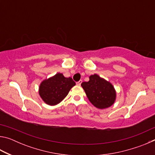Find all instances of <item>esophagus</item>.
<instances>
[{"instance_id":"esophagus-1","label":"esophagus","mask_w":155,"mask_h":155,"mask_svg":"<svg viewBox=\"0 0 155 155\" xmlns=\"http://www.w3.org/2000/svg\"><path fill=\"white\" fill-rule=\"evenodd\" d=\"M82 82H83V81H82V80H80L79 81H78V82H77V85H81V84L82 83Z\"/></svg>"}]
</instances>
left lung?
<instances>
[{"instance_id":"8db88e82","label":"left lung","mask_w":155,"mask_h":155,"mask_svg":"<svg viewBox=\"0 0 155 155\" xmlns=\"http://www.w3.org/2000/svg\"><path fill=\"white\" fill-rule=\"evenodd\" d=\"M81 86L89 101L97 108L106 109L114 103L116 93L114 86L98 75H91L90 81L83 82Z\"/></svg>"}]
</instances>
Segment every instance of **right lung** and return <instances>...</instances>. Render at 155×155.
I'll list each match as a JSON object with an SVG mask.
<instances>
[{
  "label": "right lung",
  "instance_id": "obj_1",
  "mask_svg": "<svg viewBox=\"0 0 155 155\" xmlns=\"http://www.w3.org/2000/svg\"><path fill=\"white\" fill-rule=\"evenodd\" d=\"M76 85L71 77L66 78L61 73L41 83L39 94L41 99L49 105H56L64 100L71 88Z\"/></svg>",
  "mask_w": 155,
  "mask_h": 155
}]
</instances>
